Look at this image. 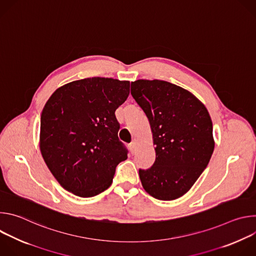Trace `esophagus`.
I'll list each match as a JSON object with an SVG mask.
<instances>
[{"label": "esophagus", "mask_w": 256, "mask_h": 256, "mask_svg": "<svg viewBox=\"0 0 256 256\" xmlns=\"http://www.w3.org/2000/svg\"><path fill=\"white\" fill-rule=\"evenodd\" d=\"M128 148H130V153L134 155L136 151V142H132L130 144H128Z\"/></svg>", "instance_id": "obj_1"}]
</instances>
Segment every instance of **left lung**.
Wrapping results in <instances>:
<instances>
[{"label": "left lung", "mask_w": 256, "mask_h": 256, "mask_svg": "<svg viewBox=\"0 0 256 256\" xmlns=\"http://www.w3.org/2000/svg\"><path fill=\"white\" fill-rule=\"evenodd\" d=\"M130 94L147 116L156 160L138 169L142 186L160 200L186 194L206 168L214 142L206 106L190 92L161 80H138Z\"/></svg>", "instance_id": "1"}]
</instances>
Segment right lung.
Here are the masks:
<instances>
[{"label":"right lung","mask_w":256,"mask_h":256,"mask_svg":"<svg viewBox=\"0 0 256 256\" xmlns=\"http://www.w3.org/2000/svg\"><path fill=\"white\" fill-rule=\"evenodd\" d=\"M130 94V82L87 78L58 88L40 118V151L68 192L91 198L112 184L116 167L128 158L118 138L116 110Z\"/></svg>","instance_id":"1"}]
</instances>
